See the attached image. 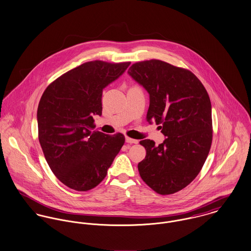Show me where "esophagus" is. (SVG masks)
Here are the masks:
<instances>
[{
  "label": "esophagus",
  "instance_id": "obj_1",
  "mask_svg": "<svg viewBox=\"0 0 251 251\" xmlns=\"http://www.w3.org/2000/svg\"><path fill=\"white\" fill-rule=\"evenodd\" d=\"M126 143H129V144H137V143H138V140L129 138V137H126Z\"/></svg>",
  "mask_w": 251,
  "mask_h": 251
}]
</instances>
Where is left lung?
Returning <instances> with one entry per match:
<instances>
[{"label": "left lung", "instance_id": "1", "mask_svg": "<svg viewBox=\"0 0 251 251\" xmlns=\"http://www.w3.org/2000/svg\"><path fill=\"white\" fill-rule=\"evenodd\" d=\"M128 75L150 95L147 121L161 125L158 146L140 141L147 155L140 176L160 195L175 194L200 174L212 144V108L203 84L189 70L151 59L133 64Z\"/></svg>", "mask_w": 251, "mask_h": 251}]
</instances>
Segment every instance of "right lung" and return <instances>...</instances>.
<instances>
[{
  "label": "right lung",
  "mask_w": 251,
  "mask_h": 251,
  "mask_svg": "<svg viewBox=\"0 0 251 251\" xmlns=\"http://www.w3.org/2000/svg\"><path fill=\"white\" fill-rule=\"evenodd\" d=\"M129 65L100 60L83 63L52 81L40 99L39 143L54 176L73 190L89 191L101 182L125 144L122 133L93 130V116L101 115L103 88Z\"/></svg>",
  "instance_id": "right-lung-1"
}]
</instances>
